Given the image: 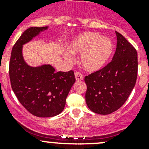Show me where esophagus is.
Segmentation results:
<instances>
[{
  "mask_svg": "<svg viewBox=\"0 0 149 149\" xmlns=\"http://www.w3.org/2000/svg\"><path fill=\"white\" fill-rule=\"evenodd\" d=\"M75 77H76V81H81L83 80L84 79L83 74H82L81 72H79V71H76V73H75Z\"/></svg>",
  "mask_w": 149,
  "mask_h": 149,
  "instance_id": "obj_1",
  "label": "esophagus"
}]
</instances>
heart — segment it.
<instances>
[{
	"mask_svg": "<svg viewBox=\"0 0 149 149\" xmlns=\"http://www.w3.org/2000/svg\"><path fill=\"white\" fill-rule=\"evenodd\" d=\"M72 53H82L81 64L86 70L95 72L102 69L113 52L109 39L94 32H85L76 37L70 46ZM70 59V56L66 55Z\"/></svg>",
	"mask_w": 149,
	"mask_h": 149,
	"instance_id": "b5f03b06",
	"label": "heart"
}]
</instances>
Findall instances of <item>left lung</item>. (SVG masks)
I'll use <instances>...</instances> for the list:
<instances>
[{"instance_id": "8db88e82", "label": "left lung", "mask_w": 149, "mask_h": 149, "mask_svg": "<svg viewBox=\"0 0 149 149\" xmlns=\"http://www.w3.org/2000/svg\"><path fill=\"white\" fill-rule=\"evenodd\" d=\"M111 62L85 76L86 102L92 112L109 115L120 108L134 88L138 74V54L121 34Z\"/></svg>"}]
</instances>
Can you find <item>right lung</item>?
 Returning <instances> with one entry per match:
<instances>
[{
  "label": "right lung",
  "mask_w": 149,
  "mask_h": 149,
  "mask_svg": "<svg viewBox=\"0 0 149 149\" xmlns=\"http://www.w3.org/2000/svg\"><path fill=\"white\" fill-rule=\"evenodd\" d=\"M44 27L25 30L12 48L9 63L10 85L19 102L33 115L50 118L63 110L67 96L76 81L74 72H55L49 65L32 68L22 57V45L37 36Z\"/></svg>",
  "instance_id": "1"
}]
</instances>
